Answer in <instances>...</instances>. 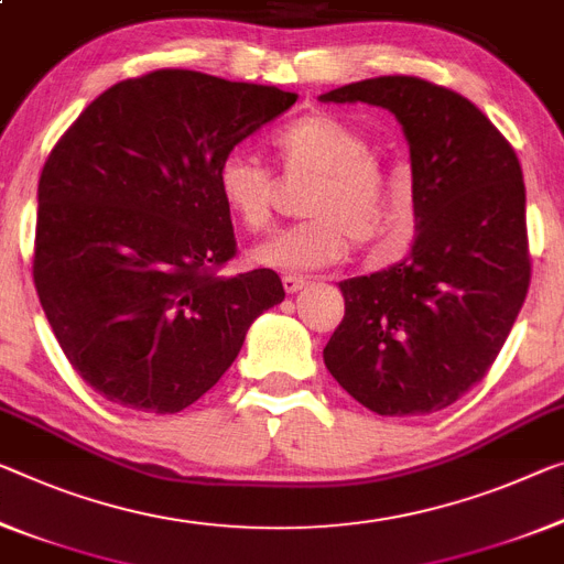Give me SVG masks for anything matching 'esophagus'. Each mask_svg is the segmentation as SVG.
Returning <instances> with one entry per match:
<instances>
[{
  "label": "esophagus",
  "instance_id": "34e87169",
  "mask_svg": "<svg viewBox=\"0 0 564 564\" xmlns=\"http://www.w3.org/2000/svg\"><path fill=\"white\" fill-rule=\"evenodd\" d=\"M282 284H284V290H288L290 294H294V292H300L302 288H305L307 280H305V276H297V274H284L282 276Z\"/></svg>",
  "mask_w": 564,
  "mask_h": 564
}]
</instances>
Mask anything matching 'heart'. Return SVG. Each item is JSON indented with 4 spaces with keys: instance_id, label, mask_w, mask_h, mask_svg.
Instances as JSON below:
<instances>
[{
    "instance_id": "1",
    "label": "heart",
    "mask_w": 564,
    "mask_h": 564,
    "mask_svg": "<svg viewBox=\"0 0 564 564\" xmlns=\"http://www.w3.org/2000/svg\"><path fill=\"white\" fill-rule=\"evenodd\" d=\"M272 149L288 173H305L312 184L302 196L307 219L290 224L252 247L257 264L307 272L330 267L360 247L383 241L398 214L391 173L383 169L366 133L330 112H307L272 135ZM224 206L259 231L272 219V176L241 151L221 155L214 171Z\"/></svg>"
}]
</instances>
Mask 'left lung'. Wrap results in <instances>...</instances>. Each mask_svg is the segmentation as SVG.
Returning <instances> with one entry per match:
<instances>
[{
	"label": "left lung",
	"mask_w": 564,
	"mask_h": 564,
	"mask_svg": "<svg viewBox=\"0 0 564 564\" xmlns=\"http://www.w3.org/2000/svg\"><path fill=\"white\" fill-rule=\"evenodd\" d=\"M391 110L411 151L415 239L383 272L340 282L333 378L378 415L446 409L487 376L530 288L522 166L491 120L421 77L319 95Z\"/></svg>",
	"instance_id": "left-lung-1"
}]
</instances>
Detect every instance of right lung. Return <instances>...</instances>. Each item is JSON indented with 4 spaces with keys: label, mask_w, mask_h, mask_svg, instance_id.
Listing matches in <instances>:
<instances>
[{
    "label": "right lung",
    "mask_w": 564,
    "mask_h": 564,
    "mask_svg": "<svg viewBox=\"0 0 564 564\" xmlns=\"http://www.w3.org/2000/svg\"><path fill=\"white\" fill-rule=\"evenodd\" d=\"M294 100L270 85L155 70L98 95L52 149L34 288L93 391L145 413L184 411L284 300L272 270L219 274L237 241L214 171Z\"/></svg>",
    "instance_id": "1"
}]
</instances>
